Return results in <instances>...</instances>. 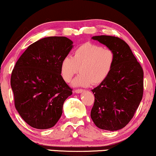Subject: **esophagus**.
<instances>
[{"label": "esophagus", "mask_w": 156, "mask_h": 156, "mask_svg": "<svg viewBox=\"0 0 156 156\" xmlns=\"http://www.w3.org/2000/svg\"><path fill=\"white\" fill-rule=\"evenodd\" d=\"M83 90H81V89L75 90V93H78H78H83Z\"/></svg>", "instance_id": "obj_1"}]
</instances>
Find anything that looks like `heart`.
<instances>
[{
    "mask_svg": "<svg viewBox=\"0 0 156 156\" xmlns=\"http://www.w3.org/2000/svg\"><path fill=\"white\" fill-rule=\"evenodd\" d=\"M115 61L111 49L86 42L74 51L73 56L66 55L60 63V74L69 82L78 72L81 74L73 81V86L88 87L102 83L111 73Z\"/></svg>",
    "mask_w": 156,
    "mask_h": 156,
    "instance_id": "b5f03b06",
    "label": "heart"
}]
</instances>
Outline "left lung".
<instances>
[{
    "mask_svg": "<svg viewBox=\"0 0 156 156\" xmlns=\"http://www.w3.org/2000/svg\"><path fill=\"white\" fill-rule=\"evenodd\" d=\"M91 39L111 49L115 55L110 75L92 90L95 102L91 110V119L103 130H119L133 117L143 97V69L122 39L105 35Z\"/></svg>",
    "mask_w": 156,
    "mask_h": 156,
    "instance_id": "8db88e82",
    "label": "left lung"
}]
</instances>
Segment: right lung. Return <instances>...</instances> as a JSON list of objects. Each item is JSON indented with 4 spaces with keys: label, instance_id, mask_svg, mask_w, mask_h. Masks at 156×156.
Instances as JSON below:
<instances>
[{
    "label": "right lung",
    "instance_id": "obj_1",
    "mask_svg": "<svg viewBox=\"0 0 156 156\" xmlns=\"http://www.w3.org/2000/svg\"><path fill=\"white\" fill-rule=\"evenodd\" d=\"M73 48L67 37H45L29 45L16 62L10 80L15 107L31 127L50 129L61 117L73 92L60 75V63Z\"/></svg>",
    "mask_w": 156,
    "mask_h": 156
}]
</instances>
